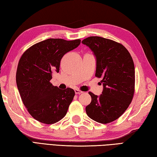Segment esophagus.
Returning <instances> with one entry per match:
<instances>
[{
    "instance_id": "obj_1",
    "label": "esophagus",
    "mask_w": 157,
    "mask_h": 157,
    "mask_svg": "<svg viewBox=\"0 0 157 157\" xmlns=\"http://www.w3.org/2000/svg\"><path fill=\"white\" fill-rule=\"evenodd\" d=\"M75 93L76 94H80L83 93V92L81 91V90H78V89H75Z\"/></svg>"
}]
</instances>
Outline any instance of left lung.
<instances>
[{
  "label": "left lung",
  "instance_id": "8db88e82",
  "mask_svg": "<svg viewBox=\"0 0 157 157\" xmlns=\"http://www.w3.org/2000/svg\"><path fill=\"white\" fill-rule=\"evenodd\" d=\"M94 53L97 78H102V94L89 92L91 103L86 107L89 118L107 124L118 119L129 106L135 90V67L128 51L122 44L101 36L82 41Z\"/></svg>",
  "mask_w": 157,
  "mask_h": 157
}]
</instances>
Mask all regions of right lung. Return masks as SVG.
I'll return each instance as SVG.
<instances>
[{
	"mask_svg": "<svg viewBox=\"0 0 157 157\" xmlns=\"http://www.w3.org/2000/svg\"><path fill=\"white\" fill-rule=\"evenodd\" d=\"M81 40L48 39L29 48L18 63L16 83L28 112L37 121L54 124L66 115L75 91L61 90L50 82L59 72L63 56L80 44Z\"/></svg>",
	"mask_w": 157,
	"mask_h": 157,
	"instance_id": "add662e5",
	"label": "right lung"
}]
</instances>
